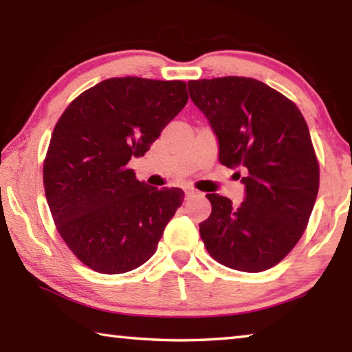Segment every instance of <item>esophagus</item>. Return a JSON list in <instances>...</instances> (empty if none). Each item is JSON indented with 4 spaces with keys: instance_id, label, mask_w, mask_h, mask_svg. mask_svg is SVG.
Returning a JSON list of instances; mask_svg holds the SVG:
<instances>
[{
    "instance_id": "34e87169",
    "label": "esophagus",
    "mask_w": 352,
    "mask_h": 352,
    "mask_svg": "<svg viewBox=\"0 0 352 352\" xmlns=\"http://www.w3.org/2000/svg\"><path fill=\"white\" fill-rule=\"evenodd\" d=\"M184 194H186V197L189 199V197H192V195H197V190H194V189H186V190H184Z\"/></svg>"
}]
</instances>
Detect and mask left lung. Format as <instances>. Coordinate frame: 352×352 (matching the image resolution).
Returning a JSON list of instances; mask_svg holds the SVG:
<instances>
[{
	"instance_id": "obj_1",
	"label": "left lung",
	"mask_w": 352,
	"mask_h": 352,
	"mask_svg": "<svg viewBox=\"0 0 352 352\" xmlns=\"http://www.w3.org/2000/svg\"><path fill=\"white\" fill-rule=\"evenodd\" d=\"M190 100L219 141V162L245 186L239 205L208 194L211 216L200 236L214 259L256 273L281 262L305 233L318 194L320 168L298 107L252 77L189 80Z\"/></svg>"
}]
</instances>
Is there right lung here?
Returning <instances> with one entry per match:
<instances>
[{"mask_svg": "<svg viewBox=\"0 0 352 352\" xmlns=\"http://www.w3.org/2000/svg\"><path fill=\"white\" fill-rule=\"evenodd\" d=\"M186 102L182 80L111 77L58 119L43 164L45 194L62 239L90 269L126 273L157 252L184 192L148 186L127 164Z\"/></svg>", "mask_w": 352, "mask_h": 352, "instance_id": "1", "label": "right lung"}]
</instances>
